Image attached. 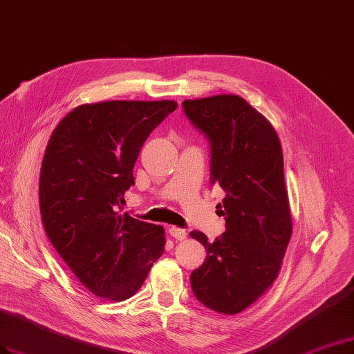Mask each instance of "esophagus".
<instances>
[{
    "mask_svg": "<svg viewBox=\"0 0 354 354\" xmlns=\"http://www.w3.org/2000/svg\"><path fill=\"white\" fill-rule=\"evenodd\" d=\"M169 233H170L171 236H174L175 239H178V241H183V239L187 238V232H185L184 229L174 227V225H171V227H169Z\"/></svg>",
    "mask_w": 354,
    "mask_h": 354,
    "instance_id": "34e87169",
    "label": "esophagus"
}]
</instances>
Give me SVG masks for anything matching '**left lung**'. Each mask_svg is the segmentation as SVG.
Returning <instances> with one entry per match:
<instances>
[{
    "label": "left lung",
    "instance_id": "obj_1",
    "mask_svg": "<svg viewBox=\"0 0 354 354\" xmlns=\"http://www.w3.org/2000/svg\"><path fill=\"white\" fill-rule=\"evenodd\" d=\"M183 111L209 143L211 184L225 193L216 205L221 236L189 233L206 250L189 283L205 306L238 314L274 283L292 236L283 149L274 127L238 95L185 100Z\"/></svg>",
    "mask_w": 354,
    "mask_h": 354
}]
</instances>
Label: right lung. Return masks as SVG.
Returning a JSON list of instances; mask_svg holds the SVG:
<instances>
[{"label":"right lung","mask_w":354,"mask_h":354,"mask_svg":"<svg viewBox=\"0 0 354 354\" xmlns=\"http://www.w3.org/2000/svg\"><path fill=\"white\" fill-rule=\"evenodd\" d=\"M176 106L169 100L84 104L50 136L39 187L44 230L98 297H131L165 251L161 225L120 211L145 140Z\"/></svg>","instance_id":"1"}]
</instances>
